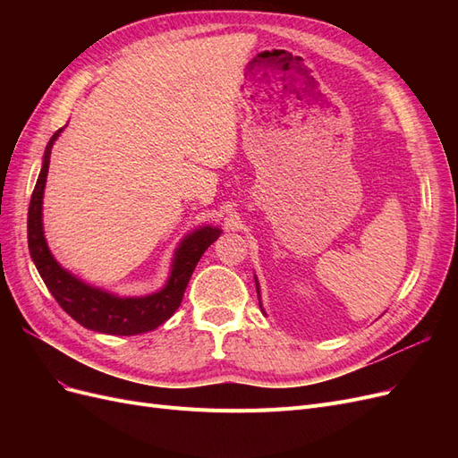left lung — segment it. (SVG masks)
<instances>
[{
  "instance_id": "obj_1",
  "label": "left lung",
  "mask_w": 458,
  "mask_h": 458,
  "mask_svg": "<svg viewBox=\"0 0 458 458\" xmlns=\"http://www.w3.org/2000/svg\"><path fill=\"white\" fill-rule=\"evenodd\" d=\"M258 283V281H256ZM256 288H258V284H256ZM258 294H259V288H258ZM259 308H261V301H259Z\"/></svg>"
}]
</instances>
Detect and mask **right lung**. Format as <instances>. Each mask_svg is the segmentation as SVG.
Segmentation results:
<instances>
[{
    "label": "right lung",
    "instance_id": "1",
    "mask_svg": "<svg viewBox=\"0 0 458 458\" xmlns=\"http://www.w3.org/2000/svg\"><path fill=\"white\" fill-rule=\"evenodd\" d=\"M61 131L63 128L55 131L46 147L44 164H41L29 208V248L36 269L59 306L81 327L114 336H133L155 330L182 306L192 271L206 248L219 237L221 231L217 227H200L187 234L175 250L168 283L155 294L120 298L81 283L72 273L63 269L57 259L51 256L44 237V225H41V204H44L51 147Z\"/></svg>",
    "mask_w": 458,
    "mask_h": 458
}]
</instances>
